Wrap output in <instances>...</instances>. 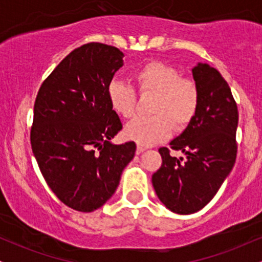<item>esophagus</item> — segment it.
Here are the masks:
<instances>
[{
  "label": "esophagus",
  "mask_w": 262,
  "mask_h": 262,
  "mask_svg": "<svg viewBox=\"0 0 262 262\" xmlns=\"http://www.w3.org/2000/svg\"><path fill=\"white\" fill-rule=\"evenodd\" d=\"M144 150H145V148H144V146H140V145H138V146H137V151H135V152H137V154L139 155V154H141V152L144 151Z\"/></svg>",
  "instance_id": "1"
}]
</instances>
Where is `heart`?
<instances>
[{"label":"heart","instance_id":"b5f03b06","mask_svg":"<svg viewBox=\"0 0 262 262\" xmlns=\"http://www.w3.org/2000/svg\"><path fill=\"white\" fill-rule=\"evenodd\" d=\"M133 80L143 95H155L151 117H138L125 125L124 135L139 145H152L170 137L173 127L185 129L196 116L200 91L193 80L181 77L172 66L150 61L133 74ZM111 108L118 116L130 118L137 107V93L132 86L113 81L107 90Z\"/></svg>","mask_w":262,"mask_h":262}]
</instances>
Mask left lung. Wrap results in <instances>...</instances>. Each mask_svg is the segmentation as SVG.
I'll use <instances>...</instances> for the list:
<instances>
[{
    "instance_id": "obj_1",
    "label": "left lung",
    "mask_w": 262,
    "mask_h": 262,
    "mask_svg": "<svg viewBox=\"0 0 262 262\" xmlns=\"http://www.w3.org/2000/svg\"><path fill=\"white\" fill-rule=\"evenodd\" d=\"M192 75L200 91L197 113L170 143L171 149L182 151L186 159L160 148L162 164L151 179L159 200L177 214H191L207 206L236 159L239 114L229 85L208 64H197Z\"/></svg>"
}]
</instances>
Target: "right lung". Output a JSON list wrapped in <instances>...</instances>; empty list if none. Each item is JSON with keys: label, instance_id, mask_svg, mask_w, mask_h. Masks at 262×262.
Returning <instances> with one entry per match:
<instances>
[{"label": "right lung", "instance_id": "add662e5", "mask_svg": "<svg viewBox=\"0 0 262 262\" xmlns=\"http://www.w3.org/2000/svg\"><path fill=\"white\" fill-rule=\"evenodd\" d=\"M123 56L107 44L82 45L54 69L35 98L33 154L55 196L79 212H93L113 196L137 149L134 141L111 143L122 122L107 90Z\"/></svg>", "mask_w": 262, "mask_h": 262}]
</instances>
